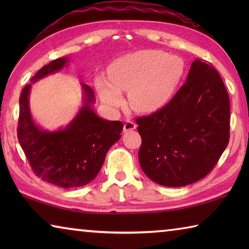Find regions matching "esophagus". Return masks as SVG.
<instances>
[{
  "instance_id": "1",
  "label": "esophagus",
  "mask_w": 249,
  "mask_h": 249,
  "mask_svg": "<svg viewBox=\"0 0 249 249\" xmlns=\"http://www.w3.org/2000/svg\"><path fill=\"white\" fill-rule=\"evenodd\" d=\"M136 127H137V125H136V123H135V122L127 120L124 124V132H129V130H133Z\"/></svg>"
}]
</instances>
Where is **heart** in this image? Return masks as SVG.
<instances>
[{
  "label": "heart",
  "instance_id": "1",
  "mask_svg": "<svg viewBox=\"0 0 249 249\" xmlns=\"http://www.w3.org/2000/svg\"><path fill=\"white\" fill-rule=\"evenodd\" d=\"M183 72L180 57L161 50H142L116 60L109 67V82L100 77L95 84L101 100L108 107H120L121 92L129 91L130 107L138 112H153L169 101Z\"/></svg>",
  "mask_w": 249,
  "mask_h": 249
}]
</instances>
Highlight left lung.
<instances>
[{
  "instance_id": "left-lung-1",
  "label": "left lung",
  "mask_w": 249,
  "mask_h": 249,
  "mask_svg": "<svg viewBox=\"0 0 249 249\" xmlns=\"http://www.w3.org/2000/svg\"><path fill=\"white\" fill-rule=\"evenodd\" d=\"M230 114L221 75L212 64L196 59L169 103L136 119L142 171L165 187H183L204 178L229 144Z\"/></svg>"
}]
</instances>
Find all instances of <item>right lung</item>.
<instances>
[{"mask_svg": "<svg viewBox=\"0 0 249 249\" xmlns=\"http://www.w3.org/2000/svg\"><path fill=\"white\" fill-rule=\"evenodd\" d=\"M68 58H58L44 66L32 82L61 70ZM84 105L66 128L48 132L33 121L27 84L20 93L18 137L33 171L38 178L61 188L90 183L104 162L107 150L121 138L123 123L107 121L95 114L93 90L82 83Z\"/></svg>", "mask_w": 249, "mask_h": 249, "instance_id": "right-lung-1", "label": "right lung"}]
</instances>
